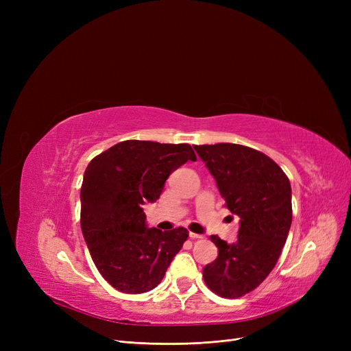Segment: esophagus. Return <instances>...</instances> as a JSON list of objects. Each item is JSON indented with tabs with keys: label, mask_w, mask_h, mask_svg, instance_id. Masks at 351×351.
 <instances>
[{
	"label": "esophagus",
	"mask_w": 351,
	"mask_h": 351,
	"mask_svg": "<svg viewBox=\"0 0 351 351\" xmlns=\"http://www.w3.org/2000/svg\"><path fill=\"white\" fill-rule=\"evenodd\" d=\"M189 237L192 239V240H199V239H204V236L196 234V232H189Z\"/></svg>",
	"instance_id": "esophagus-1"
}]
</instances>
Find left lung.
Instances as JSON below:
<instances>
[{"label": "left lung", "instance_id": "8db88e82", "mask_svg": "<svg viewBox=\"0 0 351 351\" xmlns=\"http://www.w3.org/2000/svg\"><path fill=\"white\" fill-rule=\"evenodd\" d=\"M193 147L215 178L226 206L240 218L234 243L210 236L218 258L204 268V280L218 295L237 299L256 289L280 258L293 218L290 180L269 156L252 147Z\"/></svg>", "mask_w": 351, "mask_h": 351}]
</instances>
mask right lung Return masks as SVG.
<instances>
[{"label": "right lung", "mask_w": 351, "mask_h": 351, "mask_svg": "<svg viewBox=\"0 0 351 351\" xmlns=\"http://www.w3.org/2000/svg\"><path fill=\"white\" fill-rule=\"evenodd\" d=\"M192 146L124 141L95 156L80 189V226L93 263L114 289L146 293L162 281L189 231L147 228L142 205L161 196L167 178Z\"/></svg>", "instance_id": "1"}]
</instances>
